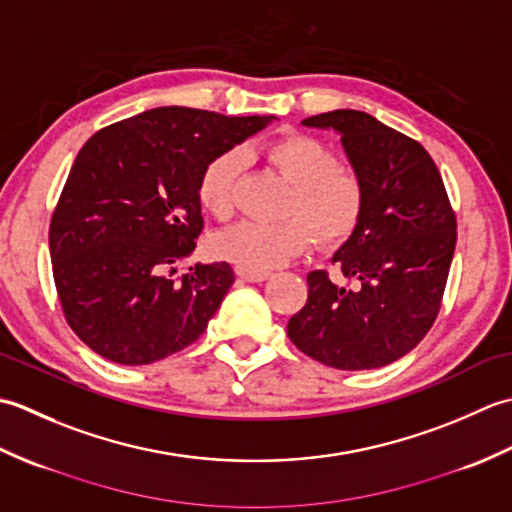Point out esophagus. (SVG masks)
<instances>
[{"mask_svg":"<svg viewBox=\"0 0 512 512\" xmlns=\"http://www.w3.org/2000/svg\"><path fill=\"white\" fill-rule=\"evenodd\" d=\"M235 273H237V277L250 281V284H259V281L268 279V275H270L268 270H250V268H242V266H237Z\"/></svg>","mask_w":512,"mask_h":512,"instance_id":"esophagus-1","label":"esophagus"}]
</instances>
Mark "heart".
<instances>
[{
    "instance_id": "obj_1",
    "label": "heart",
    "mask_w": 512,
    "mask_h": 512,
    "mask_svg": "<svg viewBox=\"0 0 512 512\" xmlns=\"http://www.w3.org/2000/svg\"><path fill=\"white\" fill-rule=\"evenodd\" d=\"M266 158L292 189L284 222L244 220L217 233L213 253L242 268L268 270L288 262L310 244V231L323 246H334L354 233L361 220L365 191L352 171L341 169L334 151L317 138L290 134L266 147ZM242 151L226 149L206 162L198 180V200L217 220L235 209V187ZM300 220L297 221L296 217Z\"/></svg>"
}]
</instances>
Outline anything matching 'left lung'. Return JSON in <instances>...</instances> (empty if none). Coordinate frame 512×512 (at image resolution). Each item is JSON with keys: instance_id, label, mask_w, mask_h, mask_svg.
I'll return each mask as SVG.
<instances>
[{"instance_id": "1", "label": "left lung", "mask_w": 512, "mask_h": 512, "mask_svg": "<svg viewBox=\"0 0 512 512\" xmlns=\"http://www.w3.org/2000/svg\"><path fill=\"white\" fill-rule=\"evenodd\" d=\"M301 125L341 136L365 204L332 257L358 288L345 290L325 270H312L308 301L288 321V336L334 369L389 365L429 332L447 286L458 224L442 176L420 143L365 112L334 110Z\"/></svg>"}]
</instances>
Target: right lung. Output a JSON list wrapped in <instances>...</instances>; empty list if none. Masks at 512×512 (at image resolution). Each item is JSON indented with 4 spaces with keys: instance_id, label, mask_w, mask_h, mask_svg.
Segmentation results:
<instances>
[{
    "instance_id": "obj_1",
    "label": "right lung",
    "mask_w": 512,
    "mask_h": 512,
    "mask_svg": "<svg viewBox=\"0 0 512 512\" xmlns=\"http://www.w3.org/2000/svg\"><path fill=\"white\" fill-rule=\"evenodd\" d=\"M275 116L156 107L96 132L50 222L54 284L70 328L118 365H149L200 339L228 288L226 262L173 279L202 231L206 162Z\"/></svg>"
}]
</instances>
